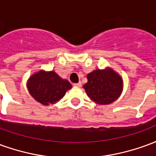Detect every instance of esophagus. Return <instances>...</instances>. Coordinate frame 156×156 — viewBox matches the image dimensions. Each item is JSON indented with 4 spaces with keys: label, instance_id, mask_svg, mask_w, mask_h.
Wrapping results in <instances>:
<instances>
[{
    "label": "esophagus",
    "instance_id": "obj_1",
    "mask_svg": "<svg viewBox=\"0 0 156 156\" xmlns=\"http://www.w3.org/2000/svg\"><path fill=\"white\" fill-rule=\"evenodd\" d=\"M73 86H74V87H78V88H80V87L82 86L81 82H79V83H74V84H73Z\"/></svg>",
    "mask_w": 156,
    "mask_h": 156
}]
</instances>
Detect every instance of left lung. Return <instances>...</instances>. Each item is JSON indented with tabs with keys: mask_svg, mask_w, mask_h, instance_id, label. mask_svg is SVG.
<instances>
[{
	"mask_svg": "<svg viewBox=\"0 0 156 156\" xmlns=\"http://www.w3.org/2000/svg\"><path fill=\"white\" fill-rule=\"evenodd\" d=\"M88 83L83 88L92 100L98 105H109L120 96L123 79L112 68L97 69L87 75Z\"/></svg>",
	"mask_w": 156,
	"mask_h": 156,
	"instance_id": "1",
	"label": "left lung"
}]
</instances>
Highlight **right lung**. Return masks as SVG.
<instances>
[{"instance_id":"obj_1","label":"right lung","mask_w":156,"mask_h":156,"mask_svg":"<svg viewBox=\"0 0 156 156\" xmlns=\"http://www.w3.org/2000/svg\"><path fill=\"white\" fill-rule=\"evenodd\" d=\"M27 88L37 101L43 105H49L59 101L66 92L72 88V85L54 71L40 70L29 78Z\"/></svg>"}]
</instances>
